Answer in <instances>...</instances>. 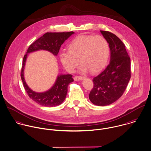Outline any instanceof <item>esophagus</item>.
Listing matches in <instances>:
<instances>
[{
	"label": "esophagus",
	"instance_id": "obj_1",
	"mask_svg": "<svg viewBox=\"0 0 151 151\" xmlns=\"http://www.w3.org/2000/svg\"><path fill=\"white\" fill-rule=\"evenodd\" d=\"M84 78L82 77V76H76L74 77V80L75 81H81Z\"/></svg>",
	"mask_w": 151,
	"mask_h": 151
}]
</instances>
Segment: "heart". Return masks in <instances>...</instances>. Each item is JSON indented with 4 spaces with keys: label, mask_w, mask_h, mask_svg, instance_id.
<instances>
[{
    "label": "heart",
    "mask_w": 151,
    "mask_h": 151,
    "mask_svg": "<svg viewBox=\"0 0 151 151\" xmlns=\"http://www.w3.org/2000/svg\"><path fill=\"white\" fill-rule=\"evenodd\" d=\"M109 46L106 39L100 35H81L68 45V51L59 54L60 61L65 69L73 72L80 62V71L96 73L106 65L109 56Z\"/></svg>",
    "instance_id": "heart-1"
}]
</instances>
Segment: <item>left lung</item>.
I'll list each match as a JSON object with an SVG mask.
<instances>
[{
    "label": "left lung",
    "instance_id": "8db88e82",
    "mask_svg": "<svg viewBox=\"0 0 151 151\" xmlns=\"http://www.w3.org/2000/svg\"><path fill=\"white\" fill-rule=\"evenodd\" d=\"M109 43L110 62L106 68L93 78V88L89 98L95 105H109L124 93L131 78V59L125 46L115 34L101 30Z\"/></svg>",
    "mask_w": 151,
    "mask_h": 151
}]
</instances>
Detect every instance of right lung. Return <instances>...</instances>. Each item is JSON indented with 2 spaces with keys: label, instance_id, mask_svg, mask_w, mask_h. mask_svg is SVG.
Instances as JSON below:
<instances>
[{
  "label": "right lung",
  "instance_id": "obj_1",
  "mask_svg": "<svg viewBox=\"0 0 151 151\" xmlns=\"http://www.w3.org/2000/svg\"><path fill=\"white\" fill-rule=\"evenodd\" d=\"M73 32H47L32 43L23 57L21 70V79L24 89L29 97L40 105L46 107H54L62 104L65 101L69 84L73 81L72 75H58L53 86L48 91L38 93L32 91L26 84L24 78V68L27 54L39 50H45L56 56L61 45L68 39Z\"/></svg>",
  "mask_w": 151,
  "mask_h": 151
}]
</instances>
